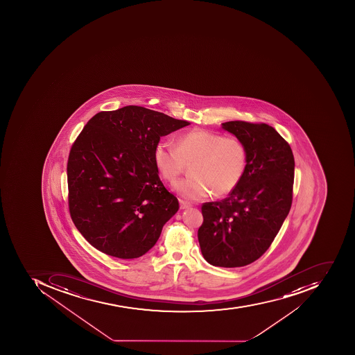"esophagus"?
<instances>
[{
    "mask_svg": "<svg viewBox=\"0 0 355 355\" xmlns=\"http://www.w3.org/2000/svg\"><path fill=\"white\" fill-rule=\"evenodd\" d=\"M179 203H180V209H187L190 207V204L187 203V202L182 201V200H180L179 201Z\"/></svg>",
    "mask_w": 355,
    "mask_h": 355,
    "instance_id": "34e87169",
    "label": "esophagus"
}]
</instances>
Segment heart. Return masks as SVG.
<instances>
[{"label": "heart", "mask_w": 355, "mask_h": 355, "mask_svg": "<svg viewBox=\"0 0 355 355\" xmlns=\"http://www.w3.org/2000/svg\"><path fill=\"white\" fill-rule=\"evenodd\" d=\"M247 148L234 137L194 129L176 139V146L161 140L154 148L153 159L159 175L169 182L176 180L184 167L192 164L187 179L175 182L177 194L196 202L211 194L227 196L240 184L247 168Z\"/></svg>", "instance_id": "obj_1"}]
</instances>
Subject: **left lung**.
<instances>
[{
	"label": "left lung",
	"mask_w": 355,
	"mask_h": 355,
	"mask_svg": "<svg viewBox=\"0 0 355 355\" xmlns=\"http://www.w3.org/2000/svg\"><path fill=\"white\" fill-rule=\"evenodd\" d=\"M247 148L243 178L228 198L204 203L198 232L202 254L213 266L241 267L264 254L292 203L295 157L291 148L266 123H221Z\"/></svg>",
	"instance_id": "1"
}]
</instances>
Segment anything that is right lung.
<instances>
[{
	"mask_svg": "<svg viewBox=\"0 0 355 355\" xmlns=\"http://www.w3.org/2000/svg\"><path fill=\"white\" fill-rule=\"evenodd\" d=\"M187 121L129 105L87 123L68 157L69 211L85 239L119 259L142 257L179 209L159 177L153 152Z\"/></svg>",
	"mask_w": 355,
	"mask_h": 355,
	"instance_id": "obj_1",
	"label": "right lung"
}]
</instances>
